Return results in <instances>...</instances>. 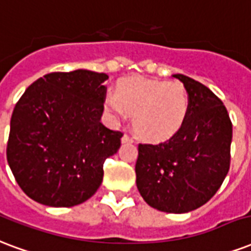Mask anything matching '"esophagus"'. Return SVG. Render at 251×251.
I'll list each match as a JSON object with an SVG mask.
<instances>
[{"instance_id":"obj_1","label":"esophagus","mask_w":251,"mask_h":251,"mask_svg":"<svg viewBox=\"0 0 251 251\" xmlns=\"http://www.w3.org/2000/svg\"><path fill=\"white\" fill-rule=\"evenodd\" d=\"M122 141L123 143H131V141H133V139L129 135H127V133H124L123 137H122Z\"/></svg>"}]
</instances>
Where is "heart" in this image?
<instances>
[{"instance_id":"obj_1","label":"heart","mask_w":251,"mask_h":251,"mask_svg":"<svg viewBox=\"0 0 251 251\" xmlns=\"http://www.w3.org/2000/svg\"><path fill=\"white\" fill-rule=\"evenodd\" d=\"M108 104L116 114L133 115V129L141 139L160 141L185 124L190 98L180 82L128 78L119 83Z\"/></svg>"}]
</instances>
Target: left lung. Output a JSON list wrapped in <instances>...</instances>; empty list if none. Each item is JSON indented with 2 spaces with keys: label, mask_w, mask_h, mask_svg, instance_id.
<instances>
[{
  "label": "left lung",
  "mask_w": 251,
  "mask_h": 251,
  "mask_svg": "<svg viewBox=\"0 0 251 251\" xmlns=\"http://www.w3.org/2000/svg\"><path fill=\"white\" fill-rule=\"evenodd\" d=\"M190 98L185 124L168 140L140 143L135 172L147 204L160 212L186 213L206 204L230 167L231 120L221 99L182 74Z\"/></svg>",
  "instance_id": "left-lung-1"
}]
</instances>
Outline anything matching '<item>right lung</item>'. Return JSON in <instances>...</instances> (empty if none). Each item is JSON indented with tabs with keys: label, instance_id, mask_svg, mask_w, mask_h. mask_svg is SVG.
<instances>
[{
	"label": "right lung",
	"instance_id": "1",
	"mask_svg": "<svg viewBox=\"0 0 251 251\" xmlns=\"http://www.w3.org/2000/svg\"><path fill=\"white\" fill-rule=\"evenodd\" d=\"M104 73H50L26 88L10 120L7 163L21 189L39 204L69 208L95 195L105 159L123 132L100 122Z\"/></svg>",
	"mask_w": 251,
	"mask_h": 251
}]
</instances>
